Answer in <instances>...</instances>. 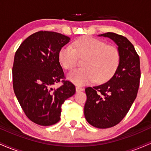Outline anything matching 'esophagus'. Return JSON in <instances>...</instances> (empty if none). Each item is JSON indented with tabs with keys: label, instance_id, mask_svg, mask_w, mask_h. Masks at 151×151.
<instances>
[{
	"label": "esophagus",
	"instance_id": "34e87169",
	"mask_svg": "<svg viewBox=\"0 0 151 151\" xmlns=\"http://www.w3.org/2000/svg\"><path fill=\"white\" fill-rule=\"evenodd\" d=\"M84 91V89H83L82 87H81V86H76V91H77V92H79V91Z\"/></svg>",
	"mask_w": 151,
	"mask_h": 151
}]
</instances>
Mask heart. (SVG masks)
Instances as JSON below:
<instances>
[{
	"instance_id": "obj_1",
	"label": "heart",
	"mask_w": 151,
	"mask_h": 151,
	"mask_svg": "<svg viewBox=\"0 0 151 151\" xmlns=\"http://www.w3.org/2000/svg\"><path fill=\"white\" fill-rule=\"evenodd\" d=\"M73 47L66 45L60 50L59 58L63 67L71 70L77 65L78 58H85L84 69H77L67 74L69 80L77 85H85L96 80L103 83L115 73L120 62V53L116 47L89 36L79 38Z\"/></svg>"
}]
</instances>
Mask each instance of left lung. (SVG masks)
<instances>
[{
	"mask_svg": "<svg viewBox=\"0 0 151 151\" xmlns=\"http://www.w3.org/2000/svg\"><path fill=\"white\" fill-rule=\"evenodd\" d=\"M117 45L120 62L113 77L101 85L86 87L84 116L98 129L116 126L125 117L136 99L141 70L139 56L127 38L114 32L99 35Z\"/></svg>",
	"mask_w": 151,
	"mask_h": 151,
	"instance_id": "8db88e82",
	"label": "left lung"
}]
</instances>
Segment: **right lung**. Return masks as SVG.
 Returning <instances> with one entry per match:
<instances>
[{"label":"right lung","mask_w":151,"mask_h":151,"mask_svg":"<svg viewBox=\"0 0 151 151\" xmlns=\"http://www.w3.org/2000/svg\"><path fill=\"white\" fill-rule=\"evenodd\" d=\"M70 41V37L61 33L40 31L26 38L15 52V94L25 115L38 125L58 123L62 104L75 93V86L69 81H63L58 89L52 88L64 77L59 55Z\"/></svg>","instance_id":"obj_1"}]
</instances>
